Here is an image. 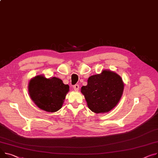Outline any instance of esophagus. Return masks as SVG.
Listing matches in <instances>:
<instances>
[{"mask_svg": "<svg viewBox=\"0 0 158 158\" xmlns=\"http://www.w3.org/2000/svg\"><path fill=\"white\" fill-rule=\"evenodd\" d=\"M73 88L75 91H78L79 89V85H75L74 86H73Z\"/></svg>", "mask_w": 158, "mask_h": 158, "instance_id": "obj_1", "label": "esophagus"}]
</instances>
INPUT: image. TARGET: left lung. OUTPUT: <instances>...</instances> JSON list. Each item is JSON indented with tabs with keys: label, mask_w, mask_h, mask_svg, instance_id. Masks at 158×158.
<instances>
[{
	"label": "left lung",
	"mask_w": 158,
	"mask_h": 158,
	"mask_svg": "<svg viewBox=\"0 0 158 158\" xmlns=\"http://www.w3.org/2000/svg\"><path fill=\"white\" fill-rule=\"evenodd\" d=\"M124 90L120 76L109 70L90 76L88 85L81 88V93L88 108L94 113L108 112L119 103Z\"/></svg>",
	"instance_id": "obj_1"
}]
</instances>
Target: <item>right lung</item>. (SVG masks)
<instances>
[{
  "label": "right lung",
  "instance_id": "obj_1",
  "mask_svg": "<svg viewBox=\"0 0 158 158\" xmlns=\"http://www.w3.org/2000/svg\"><path fill=\"white\" fill-rule=\"evenodd\" d=\"M29 95L36 106L40 109L49 112L60 110L64 103L69 86L53 77L47 79L39 75L29 81Z\"/></svg>",
  "mask_w": 158,
  "mask_h": 158
}]
</instances>
